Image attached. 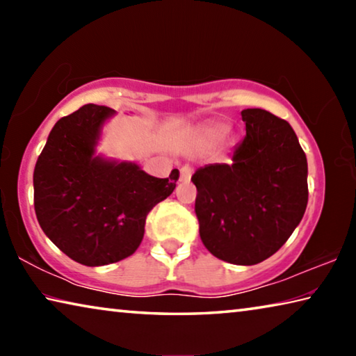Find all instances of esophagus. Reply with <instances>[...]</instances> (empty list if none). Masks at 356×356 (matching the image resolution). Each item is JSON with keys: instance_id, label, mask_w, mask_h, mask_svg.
Wrapping results in <instances>:
<instances>
[{"instance_id": "34e87169", "label": "esophagus", "mask_w": 356, "mask_h": 356, "mask_svg": "<svg viewBox=\"0 0 356 356\" xmlns=\"http://www.w3.org/2000/svg\"><path fill=\"white\" fill-rule=\"evenodd\" d=\"M193 174V168L190 166H182L180 168V182H190Z\"/></svg>"}]
</instances>
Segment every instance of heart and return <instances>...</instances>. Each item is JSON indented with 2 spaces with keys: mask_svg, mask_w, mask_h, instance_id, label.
I'll return each instance as SVG.
<instances>
[{
  "mask_svg": "<svg viewBox=\"0 0 356 356\" xmlns=\"http://www.w3.org/2000/svg\"><path fill=\"white\" fill-rule=\"evenodd\" d=\"M229 130V125L226 124H215L212 127H209L204 130V138H206L207 141H216L220 140V138L225 136Z\"/></svg>",
  "mask_w": 356,
  "mask_h": 356,
  "instance_id": "b5f03b06",
  "label": "heart"
}]
</instances>
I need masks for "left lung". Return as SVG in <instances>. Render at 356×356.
I'll return each instance as SVG.
<instances>
[{"mask_svg":"<svg viewBox=\"0 0 356 356\" xmlns=\"http://www.w3.org/2000/svg\"><path fill=\"white\" fill-rule=\"evenodd\" d=\"M246 136L229 163L196 170L200 236L215 257L254 265L275 254L303 218L308 161L291 124L261 108L242 111Z\"/></svg>","mask_w":356,"mask_h":356,"instance_id":"obj_1","label":"left lung"}]
</instances>
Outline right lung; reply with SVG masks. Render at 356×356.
I'll return each mask as SVG.
<instances>
[{
    "mask_svg": "<svg viewBox=\"0 0 356 356\" xmlns=\"http://www.w3.org/2000/svg\"><path fill=\"white\" fill-rule=\"evenodd\" d=\"M116 111L88 104L61 118L34 168V209L45 236L88 267L134 254L147 213L176 188L179 171L159 179L136 161L97 152L105 124Z\"/></svg>",
    "mask_w": 356,
    "mask_h": 356,
    "instance_id": "1",
    "label": "right lung"
}]
</instances>
